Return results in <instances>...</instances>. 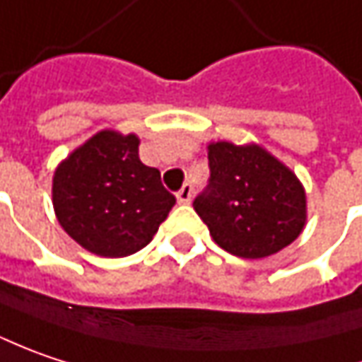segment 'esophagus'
<instances>
[{"instance_id": "esophagus-1", "label": "esophagus", "mask_w": 362, "mask_h": 362, "mask_svg": "<svg viewBox=\"0 0 362 362\" xmlns=\"http://www.w3.org/2000/svg\"><path fill=\"white\" fill-rule=\"evenodd\" d=\"M191 197H193V187H191V185H183L181 191L177 193V202H179V204H189Z\"/></svg>"}]
</instances>
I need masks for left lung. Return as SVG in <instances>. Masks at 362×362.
I'll use <instances>...</instances> for the list:
<instances>
[{"mask_svg": "<svg viewBox=\"0 0 362 362\" xmlns=\"http://www.w3.org/2000/svg\"><path fill=\"white\" fill-rule=\"evenodd\" d=\"M209 185L193 209L214 243L240 259H264L305 226V189L296 173L259 144L211 142Z\"/></svg>", "mask_w": 362, "mask_h": 362, "instance_id": "left-lung-1", "label": "left lung"}]
</instances>
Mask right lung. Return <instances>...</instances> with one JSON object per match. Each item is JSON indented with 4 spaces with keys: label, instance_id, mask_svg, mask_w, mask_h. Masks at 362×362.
I'll use <instances>...</instances> for the list:
<instances>
[{
    "label": "right lung",
    "instance_id": "right-lung-1",
    "mask_svg": "<svg viewBox=\"0 0 362 362\" xmlns=\"http://www.w3.org/2000/svg\"><path fill=\"white\" fill-rule=\"evenodd\" d=\"M138 136L101 130L75 148L52 177L59 224L85 250L128 257L153 240L175 206L160 173L138 156Z\"/></svg>",
    "mask_w": 362,
    "mask_h": 362
}]
</instances>
